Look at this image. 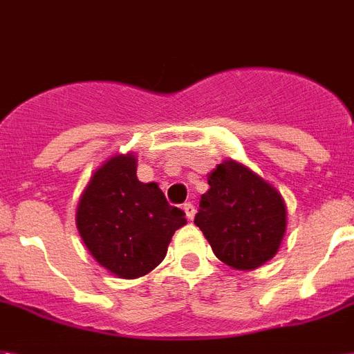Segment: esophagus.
Returning <instances> with one entry per match:
<instances>
[{"label":"esophagus","instance_id":"1","mask_svg":"<svg viewBox=\"0 0 354 354\" xmlns=\"http://www.w3.org/2000/svg\"><path fill=\"white\" fill-rule=\"evenodd\" d=\"M183 211H185V216L189 218V220H192L194 214H196V209H194V205H192L191 202H187L185 205H183Z\"/></svg>","mask_w":354,"mask_h":354}]
</instances>
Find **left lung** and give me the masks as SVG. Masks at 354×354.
Returning <instances> with one entry per match:
<instances>
[{
    "label": "left lung",
    "mask_w": 354,
    "mask_h": 354,
    "mask_svg": "<svg viewBox=\"0 0 354 354\" xmlns=\"http://www.w3.org/2000/svg\"><path fill=\"white\" fill-rule=\"evenodd\" d=\"M194 223L216 258L232 269L251 271L277 254L287 225L286 202L263 178L234 160L207 178Z\"/></svg>",
    "instance_id": "obj_1"
}]
</instances>
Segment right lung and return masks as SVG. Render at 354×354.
Instances as JSON below:
<instances>
[{
	"label": "right lung",
	"mask_w": 354,
	"mask_h": 354,
	"mask_svg": "<svg viewBox=\"0 0 354 354\" xmlns=\"http://www.w3.org/2000/svg\"><path fill=\"white\" fill-rule=\"evenodd\" d=\"M185 212L169 205L158 183L136 176V156L118 154L105 162L85 187L76 227L94 260L120 278H140L167 254Z\"/></svg>",
	"instance_id": "obj_1"
}]
</instances>
